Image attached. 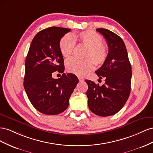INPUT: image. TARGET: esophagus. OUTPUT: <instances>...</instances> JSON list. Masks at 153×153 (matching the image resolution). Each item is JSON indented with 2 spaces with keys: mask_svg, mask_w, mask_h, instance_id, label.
<instances>
[{
  "mask_svg": "<svg viewBox=\"0 0 153 153\" xmlns=\"http://www.w3.org/2000/svg\"><path fill=\"white\" fill-rule=\"evenodd\" d=\"M78 79H79V80L80 82L84 81V79H83V78H82V77H78Z\"/></svg>",
  "mask_w": 153,
  "mask_h": 153,
  "instance_id": "1",
  "label": "esophagus"
}]
</instances>
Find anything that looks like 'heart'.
<instances>
[{
  "label": "heart",
  "mask_w": 153,
  "mask_h": 153,
  "mask_svg": "<svg viewBox=\"0 0 153 153\" xmlns=\"http://www.w3.org/2000/svg\"><path fill=\"white\" fill-rule=\"evenodd\" d=\"M75 42L86 47L82 60L74 58L69 59L66 62L67 70L71 73L79 76H84L92 71L94 63L99 66L106 62L109 48L105 42H102V36L94 30H88L74 34L72 36L67 34L59 42L61 53L65 58L71 56L75 47Z\"/></svg>",
  "instance_id": "obj_1"
}]
</instances>
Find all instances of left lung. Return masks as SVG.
<instances>
[{"label":"left lung","instance_id":"obj_1","mask_svg":"<svg viewBox=\"0 0 153 153\" xmlns=\"http://www.w3.org/2000/svg\"><path fill=\"white\" fill-rule=\"evenodd\" d=\"M106 39L108 58L95 73L105 82L102 86L85 80L88 86L86 95L90 111L94 114L107 117L119 112L128 101L131 91V65L126 45L119 36L106 29H97Z\"/></svg>","mask_w":153,"mask_h":153}]
</instances>
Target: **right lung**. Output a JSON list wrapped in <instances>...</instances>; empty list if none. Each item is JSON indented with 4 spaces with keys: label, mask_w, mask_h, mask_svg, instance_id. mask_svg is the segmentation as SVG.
<instances>
[{
    "label": "right lung",
    "mask_w": 153,
    "mask_h": 153,
    "mask_svg": "<svg viewBox=\"0 0 153 153\" xmlns=\"http://www.w3.org/2000/svg\"><path fill=\"white\" fill-rule=\"evenodd\" d=\"M71 29L51 27L38 32L30 43L25 59L24 86L32 105L43 114L54 115L68 108L69 99L79 82L73 74L64 73L59 42ZM62 73L54 79L52 73Z\"/></svg>",
    "instance_id": "add662e5"
}]
</instances>
